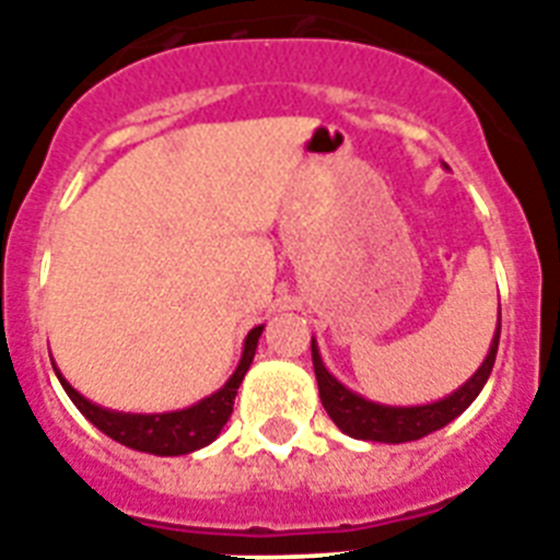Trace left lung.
Masks as SVG:
<instances>
[{"label":"left lung","mask_w":560,"mask_h":560,"mask_svg":"<svg viewBox=\"0 0 560 560\" xmlns=\"http://www.w3.org/2000/svg\"><path fill=\"white\" fill-rule=\"evenodd\" d=\"M498 338H501V307H498V327L490 341V352L481 361V368L469 375L467 382L450 396L432 404H416V407H393V404H378L370 398L352 393L350 387L338 382L330 370L324 368L322 352H318L316 338H313V370H316L318 396H322L324 410L332 418V424L350 439L359 441H382V444H404V441H418L430 432L447 427L450 421L462 416L469 404L476 401L492 373L498 352Z\"/></svg>","instance_id":"1"}]
</instances>
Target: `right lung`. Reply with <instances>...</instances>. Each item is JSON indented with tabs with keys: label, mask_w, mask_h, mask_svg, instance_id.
<instances>
[{
	"label": "right lung",
	"mask_w": 560,
	"mask_h": 560,
	"mask_svg": "<svg viewBox=\"0 0 560 560\" xmlns=\"http://www.w3.org/2000/svg\"><path fill=\"white\" fill-rule=\"evenodd\" d=\"M265 324H258L247 332L244 338L242 359H238L236 373L230 375L228 384L222 389H215L213 396L201 398L192 407L173 412H119L107 410V407H98L91 398H84L79 389H73L68 384L59 368L54 364L56 378L62 382L65 393L77 410L82 412L88 421H91L96 430H102L107 439L119 441L125 447L139 450V453L150 455H187L196 453V450L208 447L210 441L219 439L222 427L228 424L230 412H233V401H236L238 384L244 382V373L250 370L253 355H256L258 338H261ZM54 361V359H50Z\"/></svg>",
	"instance_id": "1"
}]
</instances>
